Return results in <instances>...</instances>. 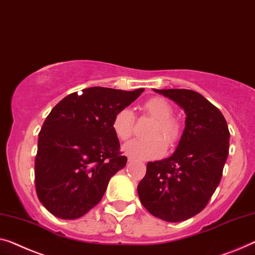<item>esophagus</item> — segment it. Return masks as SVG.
<instances>
[{"label":"esophagus","mask_w":255,"mask_h":255,"mask_svg":"<svg viewBox=\"0 0 255 255\" xmlns=\"http://www.w3.org/2000/svg\"><path fill=\"white\" fill-rule=\"evenodd\" d=\"M132 161H134V158L128 157V164H130V162H132Z\"/></svg>","instance_id":"obj_1"}]
</instances>
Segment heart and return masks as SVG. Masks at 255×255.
Segmentation results:
<instances>
[{
    "label": "heart",
    "mask_w": 255,
    "mask_h": 255,
    "mask_svg": "<svg viewBox=\"0 0 255 255\" xmlns=\"http://www.w3.org/2000/svg\"><path fill=\"white\" fill-rule=\"evenodd\" d=\"M143 110L147 116L155 120L151 129L149 139H132L124 146V152L135 159H155L166 152L167 141L173 146L181 136V125L172 118L173 108L161 97H153L143 104ZM135 117L131 110L121 109L112 120V130L118 138L127 140L134 132ZM163 138L161 139V137ZM166 141L165 142L163 139Z\"/></svg>",
    "instance_id": "obj_1"
}]
</instances>
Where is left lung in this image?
I'll return each instance as SVG.
<instances>
[{
	"mask_svg": "<svg viewBox=\"0 0 255 255\" xmlns=\"http://www.w3.org/2000/svg\"><path fill=\"white\" fill-rule=\"evenodd\" d=\"M184 110L185 127L174 153L150 161L138 183L140 203L155 218L181 222L206 206L221 181L230 132L221 111L189 89H153Z\"/></svg>",
	"mask_w": 255,
	"mask_h": 255,
	"instance_id": "8db88e82",
	"label": "left lung"
}]
</instances>
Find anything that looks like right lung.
I'll use <instances>...</instances> for the list:
<instances>
[{
    "mask_svg": "<svg viewBox=\"0 0 255 255\" xmlns=\"http://www.w3.org/2000/svg\"><path fill=\"white\" fill-rule=\"evenodd\" d=\"M143 91L91 87L68 95L51 110L35 157L36 193L51 214L74 220L100 203L110 178L127 162L112 120Z\"/></svg>",
    "mask_w": 255,
    "mask_h": 255,
    "instance_id": "add662e5",
    "label": "right lung"
}]
</instances>
